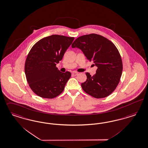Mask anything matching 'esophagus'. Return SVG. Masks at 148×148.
<instances>
[{
	"label": "esophagus",
	"instance_id": "obj_1",
	"mask_svg": "<svg viewBox=\"0 0 148 148\" xmlns=\"http://www.w3.org/2000/svg\"><path fill=\"white\" fill-rule=\"evenodd\" d=\"M77 75H78V72H77L74 71L72 73V75L73 76H76Z\"/></svg>",
	"mask_w": 148,
	"mask_h": 148
}]
</instances>
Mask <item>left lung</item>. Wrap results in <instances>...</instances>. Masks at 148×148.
<instances>
[{
	"mask_svg": "<svg viewBox=\"0 0 148 148\" xmlns=\"http://www.w3.org/2000/svg\"><path fill=\"white\" fill-rule=\"evenodd\" d=\"M72 47L82 50L88 60L98 69L92 76L86 73L87 80L81 84L83 90L95 98H103L112 93L119 84L123 69L120 53L109 39L97 34L81 36Z\"/></svg>",
	"mask_w": 148,
	"mask_h": 148,
	"instance_id": "left-lung-1",
	"label": "left lung"
}]
</instances>
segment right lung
Wrapping results in <instances>:
<instances>
[{"instance_id": "1", "label": "right lung", "mask_w": 148, "mask_h": 148, "mask_svg": "<svg viewBox=\"0 0 148 148\" xmlns=\"http://www.w3.org/2000/svg\"><path fill=\"white\" fill-rule=\"evenodd\" d=\"M74 39L54 34L39 40L30 50L25 72L29 87L39 97L54 98L63 92L71 74L61 72L56 65L62 60Z\"/></svg>"}]
</instances>
